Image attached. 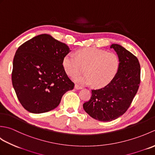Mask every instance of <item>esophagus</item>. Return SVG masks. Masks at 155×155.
Returning <instances> with one entry per match:
<instances>
[{"label": "esophagus", "mask_w": 155, "mask_h": 155, "mask_svg": "<svg viewBox=\"0 0 155 155\" xmlns=\"http://www.w3.org/2000/svg\"><path fill=\"white\" fill-rule=\"evenodd\" d=\"M74 88H75V89H77V90H80V89H82V87H80L79 85L75 84L74 85Z\"/></svg>", "instance_id": "esophagus-1"}]
</instances>
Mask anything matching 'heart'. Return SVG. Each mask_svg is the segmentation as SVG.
I'll return each instance as SVG.
<instances>
[{"label":"heart","mask_w":155,"mask_h":155,"mask_svg":"<svg viewBox=\"0 0 155 155\" xmlns=\"http://www.w3.org/2000/svg\"><path fill=\"white\" fill-rule=\"evenodd\" d=\"M68 54L63 58L62 65L65 72L72 77L85 70L86 74L73 77L81 84H89L101 87L109 83L116 75L119 67V58L113 52L95 48H85Z\"/></svg>","instance_id":"obj_1"}]
</instances>
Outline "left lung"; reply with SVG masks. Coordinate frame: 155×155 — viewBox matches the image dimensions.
<instances>
[{"instance_id": "obj_1", "label": "left lung", "mask_w": 155, "mask_h": 155, "mask_svg": "<svg viewBox=\"0 0 155 155\" xmlns=\"http://www.w3.org/2000/svg\"><path fill=\"white\" fill-rule=\"evenodd\" d=\"M119 58V67L109 83L99 89L92 90L91 99L83 104L85 112L99 121L117 119L127 110L140 84V67L138 58L126 48L113 44Z\"/></svg>"}]
</instances>
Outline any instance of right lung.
Masks as SVG:
<instances>
[{"mask_svg": "<svg viewBox=\"0 0 155 155\" xmlns=\"http://www.w3.org/2000/svg\"><path fill=\"white\" fill-rule=\"evenodd\" d=\"M68 46L42 34L20 46L13 60L12 86L26 110L39 114L53 110L74 84L62 65Z\"/></svg>", "mask_w": 155, "mask_h": 155, "instance_id": "right-lung-1", "label": "right lung"}]
</instances>
